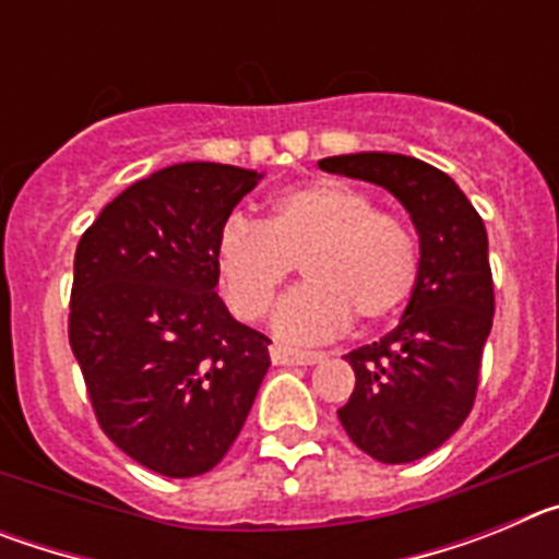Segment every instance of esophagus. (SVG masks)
Segmentation results:
<instances>
[{"label":"esophagus","mask_w":559,"mask_h":559,"mask_svg":"<svg viewBox=\"0 0 559 559\" xmlns=\"http://www.w3.org/2000/svg\"><path fill=\"white\" fill-rule=\"evenodd\" d=\"M324 355L313 353V349H294L285 347V344H274L271 347V360L280 364V367H310V364H319Z\"/></svg>","instance_id":"34e87169"}]
</instances>
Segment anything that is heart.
Instances as JSON below:
<instances>
[{"label":"heart","instance_id":"b5f03b06","mask_svg":"<svg viewBox=\"0 0 559 559\" xmlns=\"http://www.w3.org/2000/svg\"><path fill=\"white\" fill-rule=\"evenodd\" d=\"M296 263L308 283L276 310V330L288 338L330 335L349 316L360 324L386 322L419 283L412 226L338 179L280 192L263 226L226 221L215 246L221 294L243 322L269 313Z\"/></svg>","mask_w":559,"mask_h":559}]
</instances>
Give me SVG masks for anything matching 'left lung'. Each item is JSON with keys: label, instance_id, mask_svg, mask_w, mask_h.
Listing matches in <instances>:
<instances>
[{"label": "left lung", "instance_id": "8db88e82", "mask_svg": "<svg viewBox=\"0 0 559 559\" xmlns=\"http://www.w3.org/2000/svg\"><path fill=\"white\" fill-rule=\"evenodd\" d=\"M319 167L386 187L419 235V283L397 328L347 353L355 389L338 419L364 453L406 464L437 451L473 408L496 294L487 229L456 181L403 153L328 156Z\"/></svg>", "mask_w": 559, "mask_h": 559}]
</instances>
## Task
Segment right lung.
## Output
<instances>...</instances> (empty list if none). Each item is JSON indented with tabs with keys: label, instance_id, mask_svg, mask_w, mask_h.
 <instances>
[{
	"label": "right lung",
	"instance_id": "1",
	"mask_svg": "<svg viewBox=\"0 0 559 559\" xmlns=\"http://www.w3.org/2000/svg\"><path fill=\"white\" fill-rule=\"evenodd\" d=\"M263 173L156 170L103 206L75 251L69 344L103 433L167 478L212 471L271 367V338L215 294V246Z\"/></svg>",
	"mask_w": 559,
	"mask_h": 559
}]
</instances>
